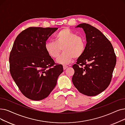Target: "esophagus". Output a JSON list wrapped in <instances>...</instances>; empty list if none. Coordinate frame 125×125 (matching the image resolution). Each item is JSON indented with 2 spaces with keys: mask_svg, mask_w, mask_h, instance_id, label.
Masks as SVG:
<instances>
[{
  "mask_svg": "<svg viewBox=\"0 0 125 125\" xmlns=\"http://www.w3.org/2000/svg\"><path fill=\"white\" fill-rule=\"evenodd\" d=\"M67 68H68L67 66H66V65H63V69L64 70H65Z\"/></svg>",
  "mask_w": 125,
  "mask_h": 125,
  "instance_id": "1",
  "label": "esophagus"
}]
</instances>
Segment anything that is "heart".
Instances as JSON below:
<instances>
[{"label": "heart", "instance_id": "1", "mask_svg": "<svg viewBox=\"0 0 125 125\" xmlns=\"http://www.w3.org/2000/svg\"><path fill=\"white\" fill-rule=\"evenodd\" d=\"M64 52L56 60L61 64H67L73 59L83 55L86 48V41L83 37L68 28L59 31L55 36V42L47 41L44 44L46 52L51 57L56 59L59 56L61 48Z\"/></svg>", "mask_w": 125, "mask_h": 125}]
</instances>
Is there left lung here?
I'll return each mask as SVG.
<instances>
[{
  "mask_svg": "<svg viewBox=\"0 0 125 125\" xmlns=\"http://www.w3.org/2000/svg\"><path fill=\"white\" fill-rule=\"evenodd\" d=\"M75 28H82L87 43L83 55L73 68V83L78 91L87 96H95L109 85L116 58L111 42L98 29L87 23Z\"/></svg>",
  "mask_w": 125,
  "mask_h": 125,
  "instance_id": "obj_1",
  "label": "left lung"
}]
</instances>
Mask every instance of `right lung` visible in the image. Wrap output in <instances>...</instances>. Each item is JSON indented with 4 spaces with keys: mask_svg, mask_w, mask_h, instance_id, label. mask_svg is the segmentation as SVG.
Here are the masks:
<instances>
[{
    "mask_svg": "<svg viewBox=\"0 0 125 125\" xmlns=\"http://www.w3.org/2000/svg\"><path fill=\"white\" fill-rule=\"evenodd\" d=\"M57 28L30 27L16 37L9 58L10 73L27 98L40 101L46 98L57 84L63 71L48 55L44 44Z\"/></svg>",
    "mask_w": 125,
    "mask_h": 125,
    "instance_id": "obj_1",
    "label": "right lung"
}]
</instances>
